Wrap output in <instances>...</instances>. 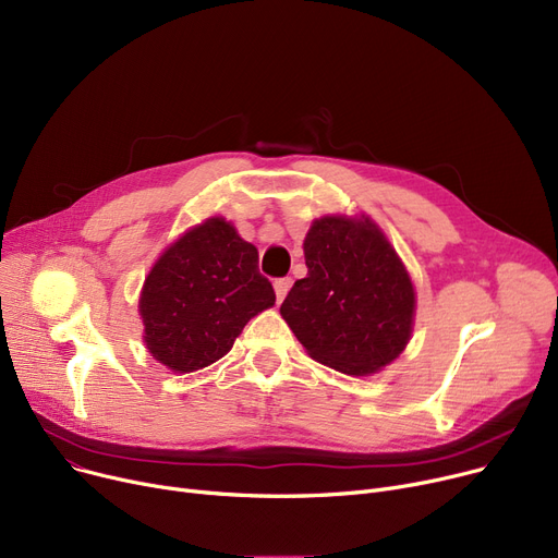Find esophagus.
I'll return each instance as SVG.
<instances>
[{"instance_id":"obj_1","label":"esophagus","mask_w":558,"mask_h":558,"mask_svg":"<svg viewBox=\"0 0 558 558\" xmlns=\"http://www.w3.org/2000/svg\"><path fill=\"white\" fill-rule=\"evenodd\" d=\"M289 287H291V280H289V278H278V280L274 282V289H276V299H278V303H282V301H284V296H287Z\"/></svg>"}]
</instances>
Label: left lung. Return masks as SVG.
<instances>
[{
  "label": "left lung",
  "instance_id": "8db88e82",
  "mask_svg": "<svg viewBox=\"0 0 558 558\" xmlns=\"http://www.w3.org/2000/svg\"><path fill=\"white\" fill-rule=\"evenodd\" d=\"M303 251L307 276L280 314L310 357L345 375L391 364L412 337L416 291L385 232L368 217H320Z\"/></svg>",
  "mask_w": 558,
  "mask_h": 558
}]
</instances>
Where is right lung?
<instances>
[{"instance_id": "add662e5", "label": "right lung", "mask_w": 558, "mask_h": 558, "mask_svg": "<svg viewBox=\"0 0 558 558\" xmlns=\"http://www.w3.org/2000/svg\"><path fill=\"white\" fill-rule=\"evenodd\" d=\"M274 303V287L257 269V248L226 219H205L175 240L144 280L146 350L173 373L210 366Z\"/></svg>"}]
</instances>
